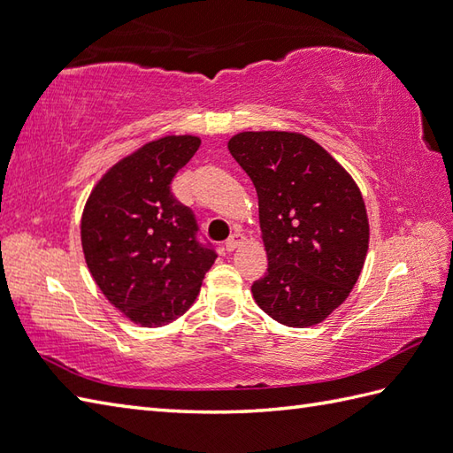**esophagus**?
<instances>
[{
    "mask_svg": "<svg viewBox=\"0 0 453 453\" xmlns=\"http://www.w3.org/2000/svg\"><path fill=\"white\" fill-rule=\"evenodd\" d=\"M243 243H245V237L241 235V234H234V235H231V237L226 241L224 247H226L227 252H234L235 249H239Z\"/></svg>",
    "mask_w": 453,
    "mask_h": 453,
    "instance_id": "esophagus-1",
    "label": "esophagus"
}]
</instances>
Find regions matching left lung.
<instances>
[{
	"mask_svg": "<svg viewBox=\"0 0 453 453\" xmlns=\"http://www.w3.org/2000/svg\"><path fill=\"white\" fill-rule=\"evenodd\" d=\"M227 149L258 195L268 272L252 297L283 326L320 324L349 297L369 250L359 187L303 133L243 131Z\"/></svg>",
	"mask_w": 453,
	"mask_h": 453,
	"instance_id": "left-lung-1",
	"label": "left lung"
}]
</instances>
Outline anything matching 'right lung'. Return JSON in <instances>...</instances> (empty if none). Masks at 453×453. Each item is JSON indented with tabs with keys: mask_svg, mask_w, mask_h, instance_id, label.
Wrapping results in <instances>:
<instances>
[{
	"mask_svg": "<svg viewBox=\"0 0 453 453\" xmlns=\"http://www.w3.org/2000/svg\"><path fill=\"white\" fill-rule=\"evenodd\" d=\"M198 146L193 134L142 144L100 177L82 210L81 243L92 280L142 328L165 326L191 309L216 260L196 241L193 212L170 188Z\"/></svg>",
	"mask_w": 453,
	"mask_h": 453,
	"instance_id": "right-lung-1",
	"label": "right lung"
}]
</instances>
